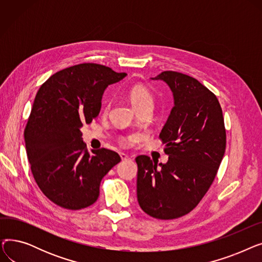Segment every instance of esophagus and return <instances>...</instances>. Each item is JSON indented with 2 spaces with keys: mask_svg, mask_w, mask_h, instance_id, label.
<instances>
[{
  "mask_svg": "<svg viewBox=\"0 0 262 262\" xmlns=\"http://www.w3.org/2000/svg\"><path fill=\"white\" fill-rule=\"evenodd\" d=\"M120 157H121L122 160H127V159H129V156H128L127 154H125V153H120Z\"/></svg>",
  "mask_w": 262,
  "mask_h": 262,
  "instance_id": "obj_1",
  "label": "esophagus"
}]
</instances>
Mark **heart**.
<instances>
[{"mask_svg":"<svg viewBox=\"0 0 262 262\" xmlns=\"http://www.w3.org/2000/svg\"><path fill=\"white\" fill-rule=\"evenodd\" d=\"M128 98L133 104V106L137 109H144V108H150L153 109L154 106V99L153 95L150 94L148 89L142 85H135L128 90ZM110 103L106 102L105 104V112L109 109ZM129 140L134 139V136L129 137Z\"/></svg>","mask_w":262,"mask_h":262,"instance_id":"heart-1","label":"heart"}]
</instances>
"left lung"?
<instances>
[{"mask_svg": "<svg viewBox=\"0 0 262 262\" xmlns=\"http://www.w3.org/2000/svg\"><path fill=\"white\" fill-rule=\"evenodd\" d=\"M152 79L167 82L174 107L159 138L167 163L136 158L137 198L141 209L160 220L193 210L210 188L226 148V130L216 96L189 75L163 71Z\"/></svg>", "mask_w": 262, "mask_h": 262, "instance_id": "obj_1", "label": "left lung"}]
</instances>
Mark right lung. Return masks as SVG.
I'll return each mask as SVG.
<instances>
[{"label": "right lung", "instance_id": "obj_1", "mask_svg": "<svg viewBox=\"0 0 262 262\" xmlns=\"http://www.w3.org/2000/svg\"><path fill=\"white\" fill-rule=\"evenodd\" d=\"M126 75L80 63L53 74L36 94L24 130L27 159L42 193L62 208L95 203L102 178L121 161L107 148L89 154L80 128L99 116L105 89Z\"/></svg>", "mask_w": 262, "mask_h": 262}]
</instances>
